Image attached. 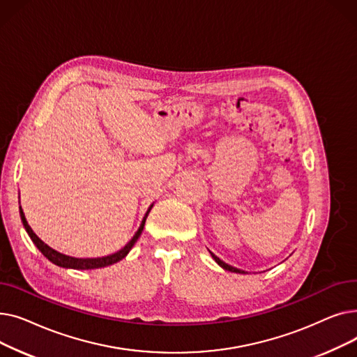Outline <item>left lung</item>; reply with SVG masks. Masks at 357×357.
Masks as SVG:
<instances>
[{
  "instance_id": "obj_1",
  "label": "left lung",
  "mask_w": 357,
  "mask_h": 357,
  "mask_svg": "<svg viewBox=\"0 0 357 357\" xmlns=\"http://www.w3.org/2000/svg\"><path fill=\"white\" fill-rule=\"evenodd\" d=\"M211 253V252H210ZM211 256L214 257V260L217 261V264L222 268V269H226V271H229V272H236V273H245V271H240V269H236V268H233V266H230V265H227V264H224V261L221 260V259H218L214 253H211Z\"/></svg>"
}]
</instances>
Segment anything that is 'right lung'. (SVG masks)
I'll use <instances>...</instances> for the list:
<instances>
[{
  "mask_svg": "<svg viewBox=\"0 0 357 357\" xmlns=\"http://www.w3.org/2000/svg\"><path fill=\"white\" fill-rule=\"evenodd\" d=\"M152 207H153V205H150V207H149V210H147V213H146V215H144V218H143V221H142V224H140V227H139L137 233L133 236V238H131L121 250H119V252L114 253V255L104 256V257H97V259H77V257H70V256H66V255H62V253H59V252L53 250L52 248H49V246L46 245V243H43L39 237H37V236L34 234V231H33L31 227L29 226V222H27V220H26V217H24V213H23L22 207H20V217H22V221H23V226H24L26 231L29 233L30 238L33 240L36 248L39 249V250L43 253V256L47 257V259L52 261V264L58 265V266H61V268H70V269H98V268H104V266H109V265H112V264H116V261H119V260H121V259H124V257L127 256V253L131 250V248L135 246V243H136L137 238L140 237V234H142V231H143V229H144L146 218H147L150 210H152Z\"/></svg>",
  "mask_w": 357,
  "mask_h": 357,
  "instance_id": "right-lung-1",
  "label": "right lung"
}]
</instances>
